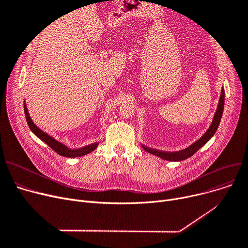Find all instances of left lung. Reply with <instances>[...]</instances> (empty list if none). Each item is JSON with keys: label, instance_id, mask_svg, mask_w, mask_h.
<instances>
[{"label": "left lung", "instance_id": "left-lung-1", "mask_svg": "<svg viewBox=\"0 0 248 248\" xmlns=\"http://www.w3.org/2000/svg\"><path fill=\"white\" fill-rule=\"evenodd\" d=\"M224 96H225V93H224V89L222 88L221 89V94H220V98H219V102H218V106H217V109L216 112L214 114L213 117V121L211 125L209 126V128L207 129L206 133L197 140L195 141L194 144H192L190 147H188L185 150H181L178 152H163V151H158V150H155V149H151L148 148L144 145H141L142 149H144L146 152L157 155V157H160L163 160L166 161H171V162H179V161H183L186 160L196 153L199 149H201L206 142L209 140L214 134L216 133L218 125L220 124L221 121V117H222V113H223V109H224Z\"/></svg>", "mask_w": 248, "mask_h": 248}]
</instances>
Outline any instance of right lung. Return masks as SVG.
<instances>
[{"instance_id": "1", "label": "right lung", "mask_w": 248, "mask_h": 248, "mask_svg": "<svg viewBox=\"0 0 248 248\" xmlns=\"http://www.w3.org/2000/svg\"><path fill=\"white\" fill-rule=\"evenodd\" d=\"M24 112H25V116H26V121H27V124L30 127L31 131L39 138L41 140H43L45 144H47L52 150L55 151L58 155H63V157H67V158H76V157H81V155H85L89 153H91L93 151H94L98 144L97 142H94V144H91L89 146L80 148V149H69L65 145H63L62 142L56 140L55 139H53L52 137H50L49 135H47L46 133H44L43 131H41L31 120L30 114L28 112V108L26 103L24 101Z\"/></svg>"}]
</instances>
